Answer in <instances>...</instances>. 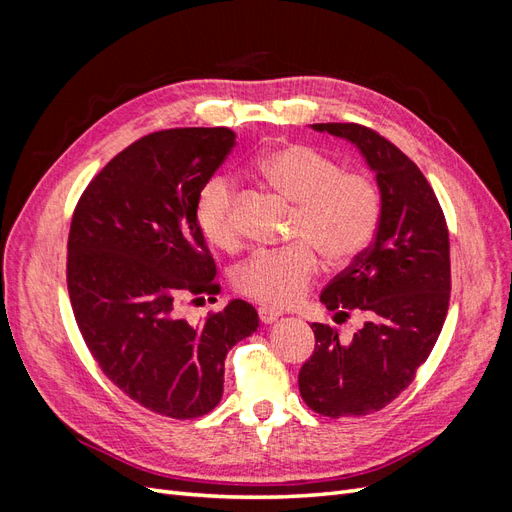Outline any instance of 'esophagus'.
<instances>
[{"label": "esophagus", "mask_w": 512, "mask_h": 512, "mask_svg": "<svg viewBox=\"0 0 512 512\" xmlns=\"http://www.w3.org/2000/svg\"><path fill=\"white\" fill-rule=\"evenodd\" d=\"M280 316H282L280 309H273V307H269V305L258 307V318H260V322L271 324V322H275Z\"/></svg>", "instance_id": "esophagus-1"}]
</instances>
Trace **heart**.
<instances>
[{
    "label": "heart",
    "instance_id": "heart-1",
    "mask_svg": "<svg viewBox=\"0 0 512 512\" xmlns=\"http://www.w3.org/2000/svg\"><path fill=\"white\" fill-rule=\"evenodd\" d=\"M256 173L297 205L290 230L294 245L250 256L232 273V284L252 301L290 307L316 282L320 258L344 269L367 250L380 224L382 196L369 175L344 170L333 156L299 143L262 153ZM235 203V185L224 175L211 177L196 198V224L220 250L239 245Z\"/></svg>",
    "mask_w": 512,
    "mask_h": 512
}]
</instances>
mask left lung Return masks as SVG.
I'll list each match as a JSON object with an SVG mask.
<instances>
[{
  "label": "left lung",
  "mask_w": 512,
  "mask_h": 512,
  "mask_svg": "<svg viewBox=\"0 0 512 512\" xmlns=\"http://www.w3.org/2000/svg\"><path fill=\"white\" fill-rule=\"evenodd\" d=\"M312 128L363 153L382 213L374 243L320 294L337 324L350 314L367 322L350 342L329 324H312L316 348L299 371V391L322 416H365L406 389L438 342L451 299V243L436 194L404 151L359 123Z\"/></svg>",
  "instance_id": "left-lung-1"
}]
</instances>
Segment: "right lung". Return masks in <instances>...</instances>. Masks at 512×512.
Segmentation results:
<instances>
[{
    "mask_svg": "<svg viewBox=\"0 0 512 512\" xmlns=\"http://www.w3.org/2000/svg\"><path fill=\"white\" fill-rule=\"evenodd\" d=\"M232 147L228 128L138 138L89 181L70 224L68 292L91 356L136 404L181 421L220 404L228 350L258 329L241 299L200 324L177 312L220 292L194 209Z\"/></svg>",
    "mask_w": 512,
    "mask_h": 512,
    "instance_id": "1",
    "label": "right lung"
}]
</instances>
